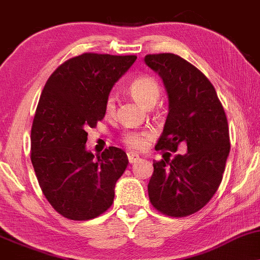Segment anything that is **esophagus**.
<instances>
[{
    "instance_id": "34e87169",
    "label": "esophagus",
    "mask_w": 260,
    "mask_h": 260,
    "mask_svg": "<svg viewBox=\"0 0 260 260\" xmlns=\"http://www.w3.org/2000/svg\"><path fill=\"white\" fill-rule=\"evenodd\" d=\"M127 157H128V161H129V164H134V162L139 160V155H137L136 152H132V151L128 152Z\"/></svg>"
}]
</instances>
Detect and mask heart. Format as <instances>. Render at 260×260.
<instances>
[{
	"label": "heart",
	"mask_w": 260,
	"mask_h": 260,
	"mask_svg": "<svg viewBox=\"0 0 260 260\" xmlns=\"http://www.w3.org/2000/svg\"><path fill=\"white\" fill-rule=\"evenodd\" d=\"M131 95L133 96L140 105L150 108L154 106L157 99L160 98L161 87L154 77L151 76H139L134 79L128 87ZM105 114L110 116L115 112L116 109V96L114 94H109L105 99ZM149 134L146 132H129L123 136V143L129 149L142 150L145 146L146 138Z\"/></svg>",
	"instance_id": "obj_1"
}]
</instances>
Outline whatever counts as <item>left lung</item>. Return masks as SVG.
Wrapping results in <instances>:
<instances>
[{
    "label": "left lung",
    "instance_id": "left-lung-1",
    "mask_svg": "<svg viewBox=\"0 0 260 260\" xmlns=\"http://www.w3.org/2000/svg\"><path fill=\"white\" fill-rule=\"evenodd\" d=\"M145 64L160 75L168 115L156 150L186 154L154 161L148 192L158 212L186 217L205 207L219 187L230 152L226 115L213 84L198 68L172 53L148 54Z\"/></svg>",
    "mask_w": 260,
    "mask_h": 260
}]
</instances>
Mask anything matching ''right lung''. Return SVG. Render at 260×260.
<instances>
[{
  "instance_id": "obj_1",
  "label": "right lung",
  "mask_w": 260,
  "mask_h": 260,
  "mask_svg": "<svg viewBox=\"0 0 260 260\" xmlns=\"http://www.w3.org/2000/svg\"><path fill=\"white\" fill-rule=\"evenodd\" d=\"M136 59L83 53L62 62L45 84L31 127V162L43 195L68 219H93L114 202L128 157L110 146L93 160L86 131L104 118L106 96Z\"/></svg>"
}]
</instances>
